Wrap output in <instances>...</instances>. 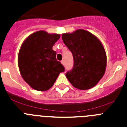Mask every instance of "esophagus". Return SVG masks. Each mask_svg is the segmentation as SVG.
<instances>
[{
    "label": "esophagus",
    "instance_id": "esophagus-1",
    "mask_svg": "<svg viewBox=\"0 0 127 127\" xmlns=\"http://www.w3.org/2000/svg\"><path fill=\"white\" fill-rule=\"evenodd\" d=\"M61 63H62V64L63 65H65V62H64V60H62Z\"/></svg>",
    "mask_w": 127,
    "mask_h": 127
}]
</instances>
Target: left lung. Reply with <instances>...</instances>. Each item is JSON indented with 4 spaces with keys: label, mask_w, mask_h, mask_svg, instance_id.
I'll return each mask as SVG.
<instances>
[{
    "label": "left lung",
    "mask_w": 127,
    "mask_h": 127,
    "mask_svg": "<svg viewBox=\"0 0 127 127\" xmlns=\"http://www.w3.org/2000/svg\"><path fill=\"white\" fill-rule=\"evenodd\" d=\"M73 55L74 67L65 76L78 89L93 88L102 78L107 67V55L99 38L86 30H76L62 35Z\"/></svg>",
    "instance_id": "8db88e82"
}]
</instances>
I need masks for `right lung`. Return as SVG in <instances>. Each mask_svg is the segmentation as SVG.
Segmentation results:
<instances>
[{
  "label": "right lung",
  "mask_w": 127,
  "mask_h": 127,
  "mask_svg": "<svg viewBox=\"0 0 127 127\" xmlns=\"http://www.w3.org/2000/svg\"><path fill=\"white\" fill-rule=\"evenodd\" d=\"M60 34L38 31L28 36L20 46L18 65L22 78L33 89L45 91L65 71L53 46Z\"/></svg>",
  "instance_id": "right-lung-1"
}]
</instances>
